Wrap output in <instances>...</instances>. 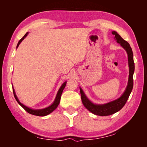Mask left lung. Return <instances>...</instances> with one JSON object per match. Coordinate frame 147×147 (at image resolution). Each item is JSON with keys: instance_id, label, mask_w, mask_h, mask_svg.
I'll use <instances>...</instances> for the list:
<instances>
[{"instance_id": "1", "label": "left lung", "mask_w": 147, "mask_h": 147, "mask_svg": "<svg viewBox=\"0 0 147 147\" xmlns=\"http://www.w3.org/2000/svg\"><path fill=\"white\" fill-rule=\"evenodd\" d=\"M112 34L115 36V39L118 43L125 49L128 54V65H129V77L128 85L125 91L122 94L120 98H119L113 101H111L110 102L104 104H94L92 103L87 98L85 93L82 88H80L81 94V99L82 101L84 106L88 109L89 111H91L92 113L96 115L100 116H107L110 115L112 114L117 112L119 110L123 108V106L125 105L126 101L128 99L129 96L133 89L134 86V80L133 75L134 73V69H135V65H134V56L132 50L130 46V45L127 41L124 40L121 37L117 34V32L115 31L112 32Z\"/></svg>"}]
</instances>
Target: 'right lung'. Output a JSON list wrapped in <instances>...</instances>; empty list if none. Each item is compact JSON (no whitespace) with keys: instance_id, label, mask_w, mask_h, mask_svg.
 Wrapping results in <instances>:
<instances>
[{"instance_id":"1","label":"right lung","mask_w":147,"mask_h":147,"mask_svg":"<svg viewBox=\"0 0 147 147\" xmlns=\"http://www.w3.org/2000/svg\"><path fill=\"white\" fill-rule=\"evenodd\" d=\"M28 32H27V33L24 35V36L19 41L18 43H17V48L19 47V44L21 43L22 41L23 40V39L26 38L27 36V35H28ZM66 83L67 82H65L62 84L61 86L60 87V88L59 89V90L58 91V93L56 94V98L55 100H54V102L53 103V104H51V106L47 107L46 108H44V109H31V108H29L28 107H27L26 106H24V104H23L22 103L20 102V101L19 100L18 98H17V95L16 94V93H15V91L13 89V94H14V96H15V98L16 99V100L17 102L19 103V105H21L23 108L25 109V110L30 114H32V115H37V116H41V117H43V116H45L49 115L51 113L53 112V111L59 105V102H60V99H61V94H62V92H63V89L65 88V87L66 86Z\"/></svg>"}]
</instances>
